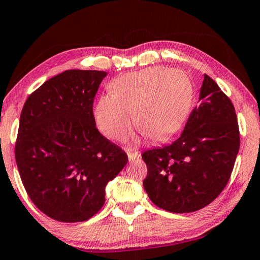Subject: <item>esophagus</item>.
<instances>
[{"instance_id": "34e87169", "label": "esophagus", "mask_w": 260, "mask_h": 260, "mask_svg": "<svg viewBox=\"0 0 260 260\" xmlns=\"http://www.w3.org/2000/svg\"><path fill=\"white\" fill-rule=\"evenodd\" d=\"M127 154V157H129V161H134L136 158H139L140 157V153L138 151H136V149H127L126 151Z\"/></svg>"}]
</instances>
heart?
Returning a JSON list of instances; mask_svg holds the SVG:
<instances>
[{"label": "heart", "mask_w": 260, "mask_h": 260, "mask_svg": "<svg viewBox=\"0 0 260 260\" xmlns=\"http://www.w3.org/2000/svg\"><path fill=\"white\" fill-rule=\"evenodd\" d=\"M111 95H104L94 107V118L102 133L113 140H124L135 124L152 139H163L187 115L193 88L184 72L148 67L116 77L109 84Z\"/></svg>", "instance_id": "1"}]
</instances>
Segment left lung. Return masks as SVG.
I'll return each instance as SVG.
<instances>
[{
	"label": "left lung",
	"mask_w": 260,
	"mask_h": 260,
	"mask_svg": "<svg viewBox=\"0 0 260 260\" xmlns=\"http://www.w3.org/2000/svg\"><path fill=\"white\" fill-rule=\"evenodd\" d=\"M199 102L179 138L142 155L147 166L144 188L169 212H194L210 204L229 183L240 148L233 104L207 74Z\"/></svg>",
	"instance_id": "obj_1"
}]
</instances>
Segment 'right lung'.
Instances as JSON below:
<instances>
[{"instance_id":"obj_1","label":"right lung","mask_w":260,"mask_h":260,"mask_svg":"<svg viewBox=\"0 0 260 260\" xmlns=\"http://www.w3.org/2000/svg\"><path fill=\"white\" fill-rule=\"evenodd\" d=\"M107 73L70 70L31 92L20 114L15 156L38 209L61 222L88 220L127 162L95 127L93 100Z\"/></svg>"}]
</instances>
